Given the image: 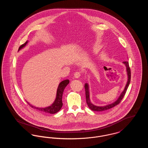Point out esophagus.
<instances>
[{"label":"esophagus","mask_w":148,"mask_h":148,"mask_svg":"<svg viewBox=\"0 0 148 148\" xmlns=\"http://www.w3.org/2000/svg\"><path fill=\"white\" fill-rule=\"evenodd\" d=\"M74 77L75 79H78L79 77H80V73L79 72H76L75 74H74Z\"/></svg>","instance_id":"34e87169"}]
</instances>
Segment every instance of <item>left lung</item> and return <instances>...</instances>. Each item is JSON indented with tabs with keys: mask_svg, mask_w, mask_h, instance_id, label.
I'll use <instances>...</instances> for the list:
<instances>
[{
	"mask_svg": "<svg viewBox=\"0 0 148 148\" xmlns=\"http://www.w3.org/2000/svg\"><path fill=\"white\" fill-rule=\"evenodd\" d=\"M123 63L126 66V70H127V84L125 85V86L123 90V91L121 92L120 94L119 98L117 99L116 101L113 102V103L108 104L105 106H97L93 104L90 101V92H89V86L88 83L85 84L84 87L85 89V95H86V101L88 104L89 108L95 112H102L108 109H109L110 108H112L114 106L119 104L122 99L123 98L124 96L125 95V94L127 92V89L129 85L130 82V79H131V71L130 69L129 68V62H123Z\"/></svg>",
	"mask_w": 148,
	"mask_h": 148,
	"instance_id": "left-lung-1",
	"label": "left lung"
}]
</instances>
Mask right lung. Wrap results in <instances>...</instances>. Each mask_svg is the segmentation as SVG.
Returning a JSON list of instances; mask_svg holds the SVG:
<instances>
[{
	"label": "right lung",
	"instance_id": "add662e5",
	"mask_svg": "<svg viewBox=\"0 0 148 148\" xmlns=\"http://www.w3.org/2000/svg\"><path fill=\"white\" fill-rule=\"evenodd\" d=\"M28 42V40H27L24 44L21 45V46L19 47L18 51H19L20 50L24 48L27 45ZM69 80H68V79L64 80L59 83V84L58 85V89H57V90H56V98L55 99L54 103L51 106H47V107H45V108H38V107H36V106L31 105L27 101V102L32 108H33L34 109H36L42 112V113H49V114L56 113L61 109V108L63 106L62 97H63L64 90L65 88L67 86V85L69 84Z\"/></svg>",
	"mask_w": 148,
	"mask_h": 148
}]
</instances>
